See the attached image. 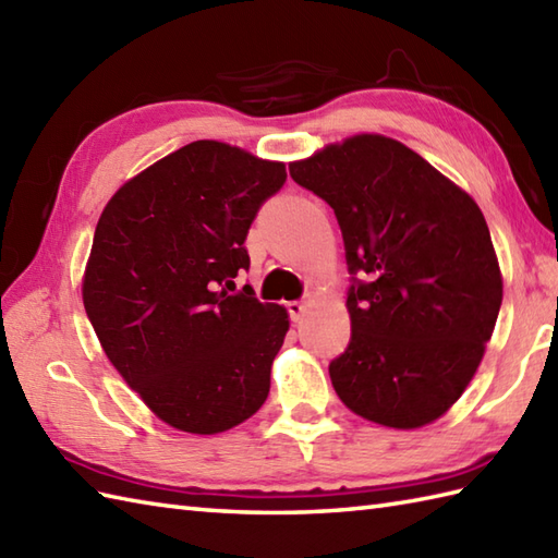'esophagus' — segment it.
<instances>
[{
    "label": "esophagus",
    "mask_w": 558,
    "mask_h": 558,
    "mask_svg": "<svg viewBox=\"0 0 558 558\" xmlns=\"http://www.w3.org/2000/svg\"><path fill=\"white\" fill-rule=\"evenodd\" d=\"M286 306H288V314H290V318H292L294 324H298L300 318L304 316V312H306V302H298V300H294V302H288Z\"/></svg>",
    "instance_id": "obj_1"
}]
</instances>
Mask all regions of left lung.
Segmentation results:
<instances>
[{
	"label": "left lung",
	"mask_w": 558,
	"mask_h": 558,
	"mask_svg": "<svg viewBox=\"0 0 558 558\" xmlns=\"http://www.w3.org/2000/svg\"><path fill=\"white\" fill-rule=\"evenodd\" d=\"M290 177L333 208L345 242L352 336L328 364L338 398L393 429L438 420L475 376L501 310L482 210L417 153L376 134L292 162Z\"/></svg>",
	"instance_id": "1"
}]
</instances>
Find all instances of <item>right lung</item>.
Listing matches in <instances>:
<instances>
[{
  "mask_svg": "<svg viewBox=\"0 0 558 558\" xmlns=\"http://www.w3.org/2000/svg\"><path fill=\"white\" fill-rule=\"evenodd\" d=\"M286 180L282 162L194 141L102 210L83 306L114 369L174 429H232L268 398L288 312L222 286L248 270V228Z\"/></svg>",
  "mask_w": 558,
  "mask_h": 558,
  "instance_id": "right-lung-1",
  "label": "right lung"
}]
</instances>
